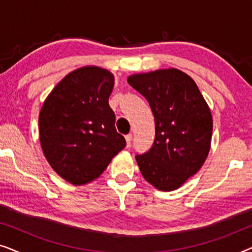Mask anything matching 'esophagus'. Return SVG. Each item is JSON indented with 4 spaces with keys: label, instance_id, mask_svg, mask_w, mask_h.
<instances>
[{
    "label": "esophagus",
    "instance_id": "esophagus-1",
    "mask_svg": "<svg viewBox=\"0 0 252 252\" xmlns=\"http://www.w3.org/2000/svg\"><path fill=\"white\" fill-rule=\"evenodd\" d=\"M125 139H126L127 147H130V144H132V140H133V135H132V134H127V135L125 136Z\"/></svg>",
    "mask_w": 252,
    "mask_h": 252
}]
</instances>
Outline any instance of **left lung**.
<instances>
[{
  "label": "left lung",
  "instance_id": "1",
  "mask_svg": "<svg viewBox=\"0 0 252 252\" xmlns=\"http://www.w3.org/2000/svg\"><path fill=\"white\" fill-rule=\"evenodd\" d=\"M155 117L156 136L136 155L146 180L159 190H175L202 167L210 151L212 116L195 81L177 68L129 75Z\"/></svg>",
  "mask_w": 252,
  "mask_h": 252
}]
</instances>
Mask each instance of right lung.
<instances>
[{
  "label": "right lung",
  "mask_w": 252,
  "mask_h": 252,
  "mask_svg": "<svg viewBox=\"0 0 252 252\" xmlns=\"http://www.w3.org/2000/svg\"><path fill=\"white\" fill-rule=\"evenodd\" d=\"M113 84L105 68H78L58 82L41 109V148L54 171L72 185L98 178L126 146L109 105Z\"/></svg>",
  "instance_id": "right-lung-1"
}]
</instances>
